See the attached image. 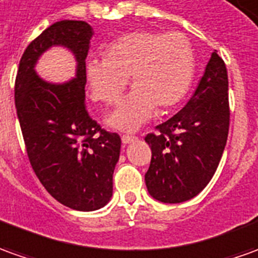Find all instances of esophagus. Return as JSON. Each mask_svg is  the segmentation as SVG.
Returning <instances> with one entry per match:
<instances>
[{"label": "esophagus", "instance_id": "obj_1", "mask_svg": "<svg viewBox=\"0 0 258 258\" xmlns=\"http://www.w3.org/2000/svg\"><path fill=\"white\" fill-rule=\"evenodd\" d=\"M133 140H136V136H132V135H123L122 136V143L123 145H129V143H132Z\"/></svg>", "mask_w": 258, "mask_h": 258}]
</instances>
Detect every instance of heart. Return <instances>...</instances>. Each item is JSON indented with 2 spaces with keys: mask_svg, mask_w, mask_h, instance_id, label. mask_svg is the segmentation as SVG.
Wrapping results in <instances>:
<instances>
[{
  "mask_svg": "<svg viewBox=\"0 0 258 258\" xmlns=\"http://www.w3.org/2000/svg\"><path fill=\"white\" fill-rule=\"evenodd\" d=\"M195 54L182 33L138 31L112 42L105 58L85 63V78L94 101L118 102L131 78L133 91L106 116V125L133 132L157 109L177 105L192 84Z\"/></svg>",
  "mask_w": 258,
  "mask_h": 258,
  "instance_id": "obj_1",
  "label": "heart"
}]
</instances>
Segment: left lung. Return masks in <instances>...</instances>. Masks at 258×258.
Here are the masks:
<instances>
[{
	"label": "left lung",
	"mask_w": 258,
	"mask_h": 258,
	"mask_svg": "<svg viewBox=\"0 0 258 258\" xmlns=\"http://www.w3.org/2000/svg\"><path fill=\"white\" fill-rule=\"evenodd\" d=\"M226 66L214 51L191 99L178 113L156 126L145 140L152 161L145 175L153 198L180 204L197 197L212 180L229 133Z\"/></svg>",
	"instance_id": "left-lung-1"
}]
</instances>
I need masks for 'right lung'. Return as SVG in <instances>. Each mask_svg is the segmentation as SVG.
<instances>
[{
	"label": "right lung",
	"mask_w": 258,
	"mask_h": 258,
	"mask_svg": "<svg viewBox=\"0 0 258 258\" xmlns=\"http://www.w3.org/2000/svg\"><path fill=\"white\" fill-rule=\"evenodd\" d=\"M92 28L84 21H60L32 42L19 61L15 106L33 171L54 200L90 212L112 197V175L120 138L109 133L85 111V58ZM51 47H64L76 60V76L51 83L34 67Z\"/></svg>",
	"instance_id": "right-lung-1"
}]
</instances>
